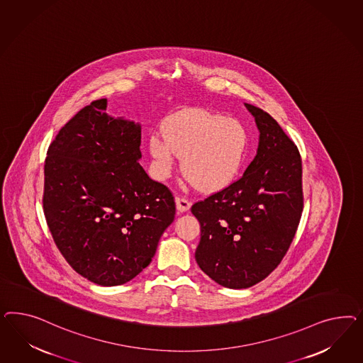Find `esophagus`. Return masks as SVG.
Wrapping results in <instances>:
<instances>
[{
	"label": "esophagus",
	"instance_id": "1",
	"mask_svg": "<svg viewBox=\"0 0 363 363\" xmlns=\"http://www.w3.org/2000/svg\"><path fill=\"white\" fill-rule=\"evenodd\" d=\"M176 205L178 213H184V211H187V210L190 209L191 202L185 197H177Z\"/></svg>",
	"mask_w": 363,
	"mask_h": 363
}]
</instances>
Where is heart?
Listing matches in <instances>:
<instances>
[{
  "instance_id": "1",
  "label": "heart",
  "mask_w": 363,
  "mask_h": 363,
  "mask_svg": "<svg viewBox=\"0 0 363 363\" xmlns=\"http://www.w3.org/2000/svg\"><path fill=\"white\" fill-rule=\"evenodd\" d=\"M249 135L243 123L223 114L194 109L166 122L165 133L154 132L149 152L160 177H167L184 157L182 169L202 190L229 185L241 169Z\"/></svg>"
}]
</instances>
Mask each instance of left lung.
<instances>
[{"instance_id":"obj_1","label":"left lung","mask_w":363,"mask_h":363,"mask_svg":"<svg viewBox=\"0 0 363 363\" xmlns=\"http://www.w3.org/2000/svg\"><path fill=\"white\" fill-rule=\"evenodd\" d=\"M259 130L258 150L243 176L191 206L201 225L196 261L229 289H247L287 253L303 210L302 160L274 118L245 104Z\"/></svg>"}]
</instances>
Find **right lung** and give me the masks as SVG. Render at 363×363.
<instances>
[{
  "mask_svg": "<svg viewBox=\"0 0 363 363\" xmlns=\"http://www.w3.org/2000/svg\"><path fill=\"white\" fill-rule=\"evenodd\" d=\"M93 101L66 122L45 160L44 214L58 250L101 286L140 274L174 220L169 187L138 164L141 126Z\"/></svg>",
  "mask_w": 363,
  "mask_h": 363,
  "instance_id": "add662e5",
  "label": "right lung"
}]
</instances>
